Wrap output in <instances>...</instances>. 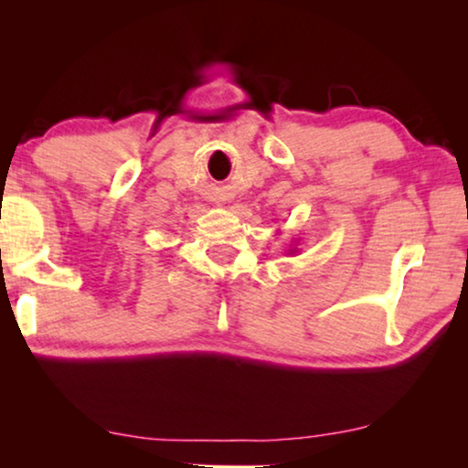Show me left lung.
Segmentation results:
<instances>
[{"label": "left lung", "instance_id": "obj_1", "mask_svg": "<svg viewBox=\"0 0 468 468\" xmlns=\"http://www.w3.org/2000/svg\"><path fill=\"white\" fill-rule=\"evenodd\" d=\"M287 253H298V249L296 247H290V249H287Z\"/></svg>", "mask_w": 468, "mask_h": 468}]
</instances>
